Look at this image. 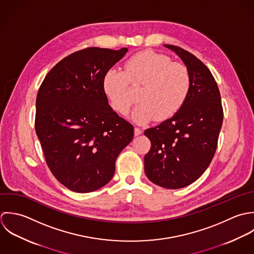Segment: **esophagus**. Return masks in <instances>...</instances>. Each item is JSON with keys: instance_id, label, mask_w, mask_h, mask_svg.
<instances>
[{"instance_id": "obj_1", "label": "esophagus", "mask_w": 254, "mask_h": 254, "mask_svg": "<svg viewBox=\"0 0 254 254\" xmlns=\"http://www.w3.org/2000/svg\"><path fill=\"white\" fill-rule=\"evenodd\" d=\"M142 133V130H141V128H139V127H134V135L135 136H137V135H139V134H141Z\"/></svg>"}]
</instances>
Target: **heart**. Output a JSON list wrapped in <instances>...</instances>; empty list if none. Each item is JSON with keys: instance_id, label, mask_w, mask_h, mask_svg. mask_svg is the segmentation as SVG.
<instances>
[{"instance_id": "b5f03b06", "label": "heart", "mask_w": 254, "mask_h": 254, "mask_svg": "<svg viewBox=\"0 0 254 254\" xmlns=\"http://www.w3.org/2000/svg\"><path fill=\"white\" fill-rule=\"evenodd\" d=\"M128 84L141 86L139 104L131 118L145 124L154 118L165 121L175 116L185 105L190 89L189 68L166 55L139 52L125 63V71L108 69L102 79V89L110 106L119 114L128 113L133 99Z\"/></svg>"}]
</instances>
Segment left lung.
<instances>
[{"instance_id":"obj_1","label":"left lung","mask_w":254,"mask_h":254,"mask_svg":"<svg viewBox=\"0 0 254 254\" xmlns=\"http://www.w3.org/2000/svg\"><path fill=\"white\" fill-rule=\"evenodd\" d=\"M164 46L175 52L189 68L191 89L175 116L144 131L151 141L144 156V171L153 184L177 190L195 182L208 168L216 152L224 114L209 68L190 52Z\"/></svg>"}]
</instances>
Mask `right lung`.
I'll list each match as a JSON object with an SVG mask.
<instances>
[{"instance_id": "obj_1", "label": "right lung", "mask_w": 254, "mask_h": 254, "mask_svg": "<svg viewBox=\"0 0 254 254\" xmlns=\"http://www.w3.org/2000/svg\"><path fill=\"white\" fill-rule=\"evenodd\" d=\"M127 48L91 47L70 54L45 76L36 98L35 130L46 163L68 190L86 193L107 185L133 138V126L109 105L105 72Z\"/></svg>"}]
</instances>
